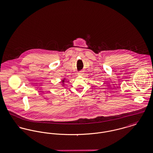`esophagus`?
<instances>
[{
  "label": "esophagus",
  "mask_w": 153,
  "mask_h": 153,
  "mask_svg": "<svg viewBox=\"0 0 153 153\" xmlns=\"http://www.w3.org/2000/svg\"><path fill=\"white\" fill-rule=\"evenodd\" d=\"M83 74H84V71H79L78 73V75H79V76H82Z\"/></svg>",
  "instance_id": "1"
}]
</instances>
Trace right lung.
I'll return each instance as SVG.
<instances>
[{
  "label": "right lung",
  "instance_id": "1",
  "mask_svg": "<svg viewBox=\"0 0 153 153\" xmlns=\"http://www.w3.org/2000/svg\"><path fill=\"white\" fill-rule=\"evenodd\" d=\"M63 81H64V80H63Z\"/></svg>",
  "mask_w": 153,
  "mask_h": 153
}]
</instances>
